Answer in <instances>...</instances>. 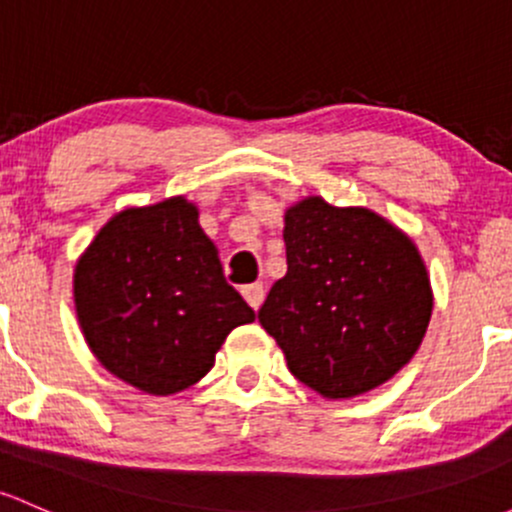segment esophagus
<instances>
[{
    "mask_svg": "<svg viewBox=\"0 0 512 512\" xmlns=\"http://www.w3.org/2000/svg\"><path fill=\"white\" fill-rule=\"evenodd\" d=\"M242 297H245L247 304L257 311L262 306V301H265V287H262L260 282L247 284V287H242Z\"/></svg>",
    "mask_w": 512,
    "mask_h": 512,
    "instance_id": "34e87169",
    "label": "esophagus"
}]
</instances>
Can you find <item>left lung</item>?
Listing matches in <instances>:
<instances>
[{
	"instance_id": "obj_1",
	"label": "left lung",
	"mask_w": 512,
	"mask_h": 512,
	"mask_svg": "<svg viewBox=\"0 0 512 512\" xmlns=\"http://www.w3.org/2000/svg\"><path fill=\"white\" fill-rule=\"evenodd\" d=\"M287 274L257 311L299 383L363 395L417 353L429 316L427 267L405 233L368 208L314 196L284 215Z\"/></svg>"
}]
</instances>
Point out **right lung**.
I'll return each instance as SVG.
<instances>
[{
  "label": "right lung",
  "instance_id": "1",
  "mask_svg": "<svg viewBox=\"0 0 512 512\" xmlns=\"http://www.w3.org/2000/svg\"><path fill=\"white\" fill-rule=\"evenodd\" d=\"M73 294L95 358L149 395L198 383L228 333L255 321L181 196L117 213L75 265Z\"/></svg>",
  "mask_w": 512,
  "mask_h": 512
}]
</instances>
